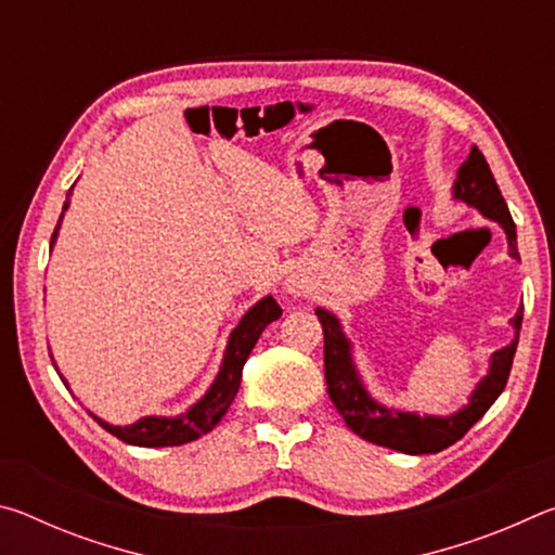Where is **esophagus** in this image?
Segmentation results:
<instances>
[{"label":"esophagus","mask_w":555,"mask_h":555,"mask_svg":"<svg viewBox=\"0 0 555 555\" xmlns=\"http://www.w3.org/2000/svg\"><path fill=\"white\" fill-rule=\"evenodd\" d=\"M288 291H291V294H296V296L304 294V288H300L298 281H291V284H288Z\"/></svg>","instance_id":"obj_1"}]
</instances>
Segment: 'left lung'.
Wrapping results in <instances>:
<instances>
[{
  "label": "left lung",
  "instance_id": "left-lung-1",
  "mask_svg": "<svg viewBox=\"0 0 555 555\" xmlns=\"http://www.w3.org/2000/svg\"><path fill=\"white\" fill-rule=\"evenodd\" d=\"M453 193L457 201L475 205L485 218L500 222L506 232V240H509V255L514 259H519V251H516V224L512 220V212L506 208L500 185H496L490 171V164L485 162V156L477 146L469 149L465 164L460 166ZM315 315L323 325V362L327 393H331L335 409L340 411L345 424L360 438L370 440V443L401 450V453L409 455H421L440 453L443 448L453 446L455 440L463 438L467 430L485 416L487 409H490L496 397L504 391L506 379H509L512 372L516 343H519L524 306L519 308V313L512 318V325L516 331L514 343L492 354L490 374L477 384L467 406L453 413V416H416V413H403L379 406V403L370 397L367 389L362 387L360 377H357L350 357V343L345 340L337 318L323 311V308H318Z\"/></svg>",
  "mask_w": 555,
  "mask_h": 555
}]
</instances>
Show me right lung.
Instances as JSON below:
<instances>
[{"label": "right lung", "mask_w": 555, "mask_h": 555, "mask_svg": "<svg viewBox=\"0 0 555 555\" xmlns=\"http://www.w3.org/2000/svg\"><path fill=\"white\" fill-rule=\"evenodd\" d=\"M63 210H68V203L63 205ZM59 228H61V220H59V224H55V230L51 234V244L55 242ZM279 315H281V306L271 296L261 298L255 308H249V311L244 313L240 325L234 327L230 335V343H228V350H224V360H222L218 379L212 382L210 391L205 393V397L195 403L193 409H188L183 416H176V418L146 416L142 421H137V424L125 426V428L109 426V424H105V421H100L98 416H92V418H95L98 424L115 438L125 440V443H129V446H144V448L183 446V443H191V440L201 438L205 434H210V430L218 426V421L232 406L234 397H237L242 367H244V362H247L251 347L257 345L261 331H264L271 321H276Z\"/></svg>", "instance_id": "1"}]
</instances>
